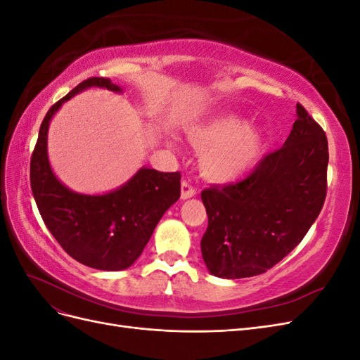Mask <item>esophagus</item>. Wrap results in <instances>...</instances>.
<instances>
[{
  "label": "esophagus",
  "instance_id": "1",
  "mask_svg": "<svg viewBox=\"0 0 360 360\" xmlns=\"http://www.w3.org/2000/svg\"><path fill=\"white\" fill-rule=\"evenodd\" d=\"M195 195H197V189L192 186L191 181L183 180L181 181V198L183 200H188V198L195 197Z\"/></svg>",
  "mask_w": 360,
  "mask_h": 360
}]
</instances>
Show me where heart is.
<instances>
[{"label": "heart", "mask_w": 360, "mask_h": 360, "mask_svg": "<svg viewBox=\"0 0 360 360\" xmlns=\"http://www.w3.org/2000/svg\"><path fill=\"white\" fill-rule=\"evenodd\" d=\"M189 139L201 153L204 176L219 183L243 177L257 165L264 151L261 135L236 115L217 117L193 127Z\"/></svg>", "instance_id": "heart-1"}]
</instances>
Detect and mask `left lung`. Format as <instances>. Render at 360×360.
<instances>
[{"mask_svg":"<svg viewBox=\"0 0 360 360\" xmlns=\"http://www.w3.org/2000/svg\"><path fill=\"white\" fill-rule=\"evenodd\" d=\"M328 163L324 130L297 103L284 146L259 159L246 179L201 192L209 216L201 254L210 274L257 276L287 257L323 209Z\"/></svg>","mask_w":360,"mask_h":360,"instance_id":"left-lung-1","label":"left lung"}]
</instances>
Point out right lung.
<instances>
[{
	"label": "right lung",
	"mask_w": 360,
	"mask_h": 360,
	"mask_svg": "<svg viewBox=\"0 0 360 360\" xmlns=\"http://www.w3.org/2000/svg\"><path fill=\"white\" fill-rule=\"evenodd\" d=\"M89 86L122 91L111 79L89 78L49 108L31 155V191L43 222L72 258L93 269L124 270L143 254L163 213L180 198L181 176L141 168L105 195L76 193L60 183L48 160L49 122L64 102Z\"/></svg>",
	"instance_id": "right-lung-1"
}]
</instances>
